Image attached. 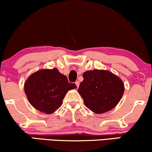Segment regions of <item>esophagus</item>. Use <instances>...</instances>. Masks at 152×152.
I'll return each mask as SVG.
<instances>
[{
  "mask_svg": "<svg viewBox=\"0 0 152 152\" xmlns=\"http://www.w3.org/2000/svg\"><path fill=\"white\" fill-rule=\"evenodd\" d=\"M75 85H76V86H77V87H79V86H80V82L79 81H76L75 82Z\"/></svg>",
  "mask_w": 152,
  "mask_h": 152,
  "instance_id": "1",
  "label": "esophagus"
}]
</instances>
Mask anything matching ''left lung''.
Masks as SVG:
<instances>
[{
    "label": "left lung",
    "instance_id": "obj_1",
    "mask_svg": "<svg viewBox=\"0 0 152 152\" xmlns=\"http://www.w3.org/2000/svg\"><path fill=\"white\" fill-rule=\"evenodd\" d=\"M78 92L86 107L96 113H106L118 104L124 92V84L109 71L94 70L84 72Z\"/></svg>",
    "mask_w": 152,
    "mask_h": 152
}]
</instances>
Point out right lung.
<instances>
[{
	"label": "right lung",
	"mask_w": 152,
	"mask_h": 152,
	"mask_svg": "<svg viewBox=\"0 0 152 152\" xmlns=\"http://www.w3.org/2000/svg\"><path fill=\"white\" fill-rule=\"evenodd\" d=\"M75 88V84L68 82L67 77L56 68L37 71L24 84V91L30 104L46 114L58 109L66 93Z\"/></svg>",
	"instance_id": "1"
}]
</instances>
